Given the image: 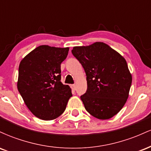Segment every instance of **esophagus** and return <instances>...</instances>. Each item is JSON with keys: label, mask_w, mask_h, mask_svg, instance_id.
Wrapping results in <instances>:
<instances>
[{"label": "esophagus", "mask_w": 151, "mask_h": 151, "mask_svg": "<svg viewBox=\"0 0 151 151\" xmlns=\"http://www.w3.org/2000/svg\"><path fill=\"white\" fill-rule=\"evenodd\" d=\"M70 87L72 88V90H75L76 89V85H75V84H71Z\"/></svg>", "instance_id": "obj_1"}]
</instances>
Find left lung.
<instances>
[{"label": "left lung", "mask_w": 151, "mask_h": 151, "mask_svg": "<svg viewBox=\"0 0 151 151\" xmlns=\"http://www.w3.org/2000/svg\"><path fill=\"white\" fill-rule=\"evenodd\" d=\"M72 52L86 73L87 90L81 96L86 110L101 120L116 115L127 101L132 82L125 58L101 42L74 47Z\"/></svg>", "instance_id": "1"}]
</instances>
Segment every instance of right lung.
Listing matches in <instances>:
<instances>
[{"instance_id": "obj_1", "label": "right lung", "mask_w": 151, "mask_h": 151, "mask_svg": "<svg viewBox=\"0 0 151 151\" xmlns=\"http://www.w3.org/2000/svg\"><path fill=\"white\" fill-rule=\"evenodd\" d=\"M69 50L40 45L20 62L18 89L27 108L38 119L50 121L59 117L72 96L70 86L60 81V65Z\"/></svg>"}]
</instances>
